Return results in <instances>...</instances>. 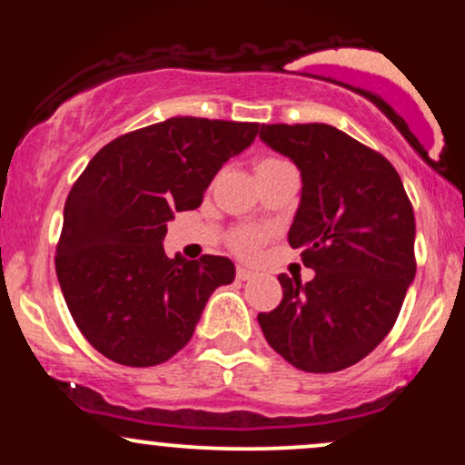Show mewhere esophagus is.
<instances>
[{"label":"esophagus","instance_id":"1","mask_svg":"<svg viewBox=\"0 0 465 465\" xmlns=\"http://www.w3.org/2000/svg\"><path fill=\"white\" fill-rule=\"evenodd\" d=\"M236 277H238L240 282H247V280H251V277H253V271L244 269V266H238V269H236Z\"/></svg>","mask_w":465,"mask_h":465}]
</instances>
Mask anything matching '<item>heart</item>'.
<instances>
[{"instance_id":"heart-1","label":"heart","mask_w":465,"mask_h":465,"mask_svg":"<svg viewBox=\"0 0 465 465\" xmlns=\"http://www.w3.org/2000/svg\"><path fill=\"white\" fill-rule=\"evenodd\" d=\"M282 162H284V159H280V157H264V159H260L258 165L282 163ZM262 238H264V233L258 232V229H238V232L232 236V247L238 255H242V258H251V255H255V251H258Z\"/></svg>"}]
</instances>
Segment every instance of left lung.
I'll return each mask as SVG.
<instances>
[{
  "mask_svg": "<svg viewBox=\"0 0 465 465\" xmlns=\"http://www.w3.org/2000/svg\"><path fill=\"white\" fill-rule=\"evenodd\" d=\"M260 140L302 173L288 242L314 277H277L284 295L258 323L297 370L341 371L396 323L415 277L413 207L396 168L334 126L262 124Z\"/></svg>",
  "mask_w": 465,
  "mask_h": 465,
  "instance_id": "left-lung-1",
  "label": "left lung"
}]
</instances>
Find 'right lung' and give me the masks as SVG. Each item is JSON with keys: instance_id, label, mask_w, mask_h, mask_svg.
Wrapping results in <instances>:
<instances>
[{"instance_id": "obj_1", "label": "right lung", "mask_w": 465, "mask_h": 465, "mask_svg": "<svg viewBox=\"0 0 465 465\" xmlns=\"http://www.w3.org/2000/svg\"><path fill=\"white\" fill-rule=\"evenodd\" d=\"M255 122L170 117L109 142L65 201L56 244L63 297L84 339L129 367L173 359L236 266L223 255L168 258L174 212L196 210L207 185L258 135Z\"/></svg>"}]
</instances>
